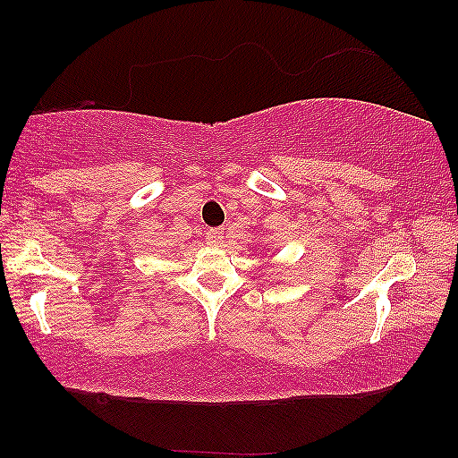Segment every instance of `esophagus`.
Masks as SVG:
<instances>
[{"label": "esophagus", "mask_w": 458, "mask_h": 458, "mask_svg": "<svg viewBox=\"0 0 458 458\" xmlns=\"http://www.w3.org/2000/svg\"><path fill=\"white\" fill-rule=\"evenodd\" d=\"M204 235H206V242L215 243V246L223 243V240H225V231L223 229H208Z\"/></svg>", "instance_id": "1"}]
</instances>
